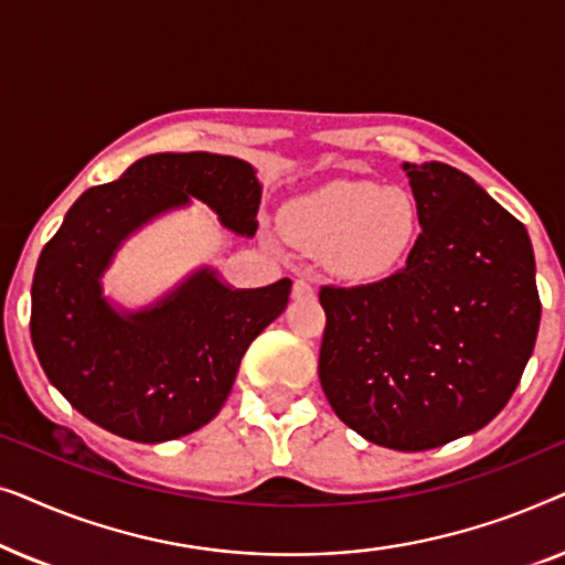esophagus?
I'll return each instance as SVG.
<instances>
[{
  "instance_id": "1",
  "label": "esophagus",
  "mask_w": 565,
  "mask_h": 565,
  "mask_svg": "<svg viewBox=\"0 0 565 565\" xmlns=\"http://www.w3.org/2000/svg\"><path fill=\"white\" fill-rule=\"evenodd\" d=\"M316 296V285L308 280V277H298L292 282V298H313Z\"/></svg>"
}]
</instances>
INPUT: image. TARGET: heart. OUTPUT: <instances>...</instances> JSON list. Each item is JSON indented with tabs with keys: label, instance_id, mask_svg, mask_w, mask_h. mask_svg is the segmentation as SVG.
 Listing matches in <instances>:
<instances>
[{
	"label": "heart",
	"instance_id": "obj_1",
	"mask_svg": "<svg viewBox=\"0 0 565 565\" xmlns=\"http://www.w3.org/2000/svg\"><path fill=\"white\" fill-rule=\"evenodd\" d=\"M285 228L313 249H331L339 273L373 280L396 269L419 236V207L408 190L339 180L285 211Z\"/></svg>",
	"mask_w": 565,
	"mask_h": 565
}]
</instances>
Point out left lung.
I'll return each mask as SVG.
<instances>
[{"label":"left lung","instance_id":"obj_1","mask_svg":"<svg viewBox=\"0 0 565 565\" xmlns=\"http://www.w3.org/2000/svg\"><path fill=\"white\" fill-rule=\"evenodd\" d=\"M422 234L406 267L321 285L319 377L370 443L431 450L486 427L512 398L540 327L527 231L460 169L404 164Z\"/></svg>","mask_w":565,"mask_h":565}]
</instances>
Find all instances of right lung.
Listing matches in <instances>:
<instances>
[{
	"mask_svg": "<svg viewBox=\"0 0 565 565\" xmlns=\"http://www.w3.org/2000/svg\"><path fill=\"white\" fill-rule=\"evenodd\" d=\"M190 198L236 234L257 231L262 188L252 164L207 151L151 153L84 192L35 267L30 337L43 373L82 416L134 443H167L211 422L246 347L288 306V277L231 290L200 269L149 311H113L99 277L115 249Z\"/></svg>",
	"mask_w": 565,
	"mask_h": 565,
	"instance_id": "1",
	"label": "right lung"
}]
</instances>
